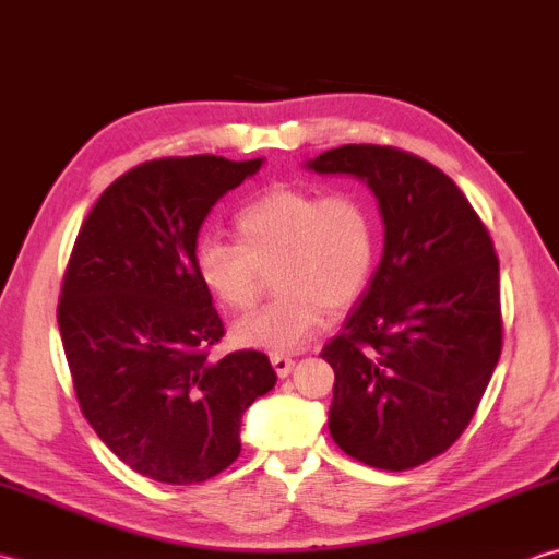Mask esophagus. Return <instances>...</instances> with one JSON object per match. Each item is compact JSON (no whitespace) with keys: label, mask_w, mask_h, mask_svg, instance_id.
Here are the masks:
<instances>
[{"label":"esophagus","mask_w":559,"mask_h":559,"mask_svg":"<svg viewBox=\"0 0 559 559\" xmlns=\"http://www.w3.org/2000/svg\"><path fill=\"white\" fill-rule=\"evenodd\" d=\"M271 366L276 368V373H278V378H288L290 376V370L295 368V360L293 358H288V356H271Z\"/></svg>","instance_id":"esophagus-1"}]
</instances>
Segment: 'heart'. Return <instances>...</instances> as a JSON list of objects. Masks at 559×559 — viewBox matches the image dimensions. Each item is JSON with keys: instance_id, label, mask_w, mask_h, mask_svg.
<instances>
[{"instance_id": "obj_1", "label": "heart", "mask_w": 559, "mask_h": 559, "mask_svg": "<svg viewBox=\"0 0 559 559\" xmlns=\"http://www.w3.org/2000/svg\"><path fill=\"white\" fill-rule=\"evenodd\" d=\"M237 245L205 239L193 257L201 286L233 312L257 302L264 273L276 271L281 295L239 320L235 342L271 354H295L320 334L330 310L366 290L376 264V223L354 193L322 195L276 186L235 217Z\"/></svg>"}]
</instances>
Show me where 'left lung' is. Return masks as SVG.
Segmentation results:
<instances>
[{"mask_svg": "<svg viewBox=\"0 0 559 559\" xmlns=\"http://www.w3.org/2000/svg\"><path fill=\"white\" fill-rule=\"evenodd\" d=\"M305 169L364 181L385 227L368 288L322 352L330 433L370 467H417L465 431L497 368L495 245L455 181L402 150L344 145Z\"/></svg>", "mask_w": 559, "mask_h": 559, "instance_id": "obj_1", "label": "left lung"}]
</instances>
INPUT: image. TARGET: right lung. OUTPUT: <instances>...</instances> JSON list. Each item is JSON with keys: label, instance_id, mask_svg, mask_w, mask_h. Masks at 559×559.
<instances>
[{"label": "right lung", "instance_id": "add662e5", "mask_svg": "<svg viewBox=\"0 0 559 559\" xmlns=\"http://www.w3.org/2000/svg\"><path fill=\"white\" fill-rule=\"evenodd\" d=\"M261 164H140L96 201L64 271L58 326L76 400L98 439L155 483L195 485L233 465L242 414L276 385L261 352L207 358L225 330L193 266L211 207Z\"/></svg>", "mask_w": 559, "mask_h": 559}]
</instances>
